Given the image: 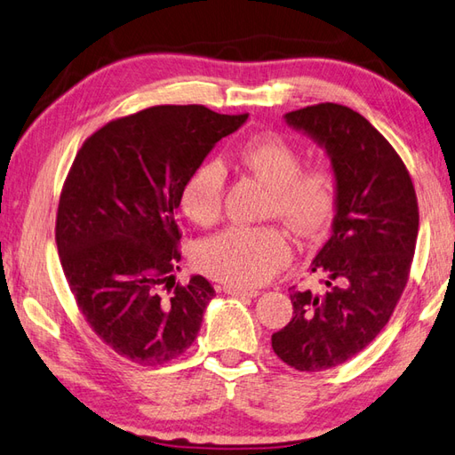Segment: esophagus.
I'll use <instances>...</instances> for the list:
<instances>
[{
    "label": "esophagus",
    "mask_w": 455,
    "mask_h": 455,
    "mask_svg": "<svg viewBox=\"0 0 455 455\" xmlns=\"http://www.w3.org/2000/svg\"><path fill=\"white\" fill-rule=\"evenodd\" d=\"M226 294L234 298H257L260 291L259 290H249V288H237V286H226Z\"/></svg>",
    "instance_id": "obj_1"
}]
</instances>
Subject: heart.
<instances>
[{
	"instance_id": "obj_1",
	"label": "heart",
	"mask_w": 455,
	"mask_h": 455,
	"mask_svg": "<svg viewBox=\"0 0 455 455\" xmlns=\"http://www.w3.org/2000/svg\"><path fill=\"white\" fill-rule=\"evenodd\" d=\"M239 159L272 188L268 214L301 235L325 229L337 210V177L327 165L301 169L299 151L278 134H259L239 148ZM226 167L206 159L190 171L179 190V206L198 226H210L221 212ZM291 259L288 235L280 228L234 226L200 241L196 267L208 276L237 288L270 280Z\"/></svg>"
}]
</instances>
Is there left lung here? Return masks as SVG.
Wrapping results in <instances>:
<instances>
[{"label":"left lung","mask_w":455,"mask_h":455,"mask_svg":"<svg viewBox=\"0 0 455 455\" xmlns=\"http://www.w3.org/2000/svg\"><path fill=\"white\" fill-rule=\"evenodd\" d=\"M284 120L325 149L339 196L331 237L311 262L327 291H291L294 317L272 335V348L291 368L321 371L358 355L387 325L415 255L419 206L397 151L356 110L321 103Z\"/></svg>","instance_id":"8db88e82"}]
</instances>
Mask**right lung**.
I'll use <instances>...</instances> for the list:
<instances>
[{
  "mask_svg": "<svg viewBox=\"0 0 455 455\" xmlns=\"http://www.w3.org/2000/svg\"><path fill=\"white\" fill-rule=\"evenodd\" d=\"M247 115L161 105L113 120L77 151L60 196L56 243L84 317L120 356L157 366L193 345L214 298L175 284L179 190Z\"/></svg>",
  "mask_w": 455,
  "mask_h": 455,
  "instance_id": "obj_1",
  "label": "right lung"
}]
</instances>
